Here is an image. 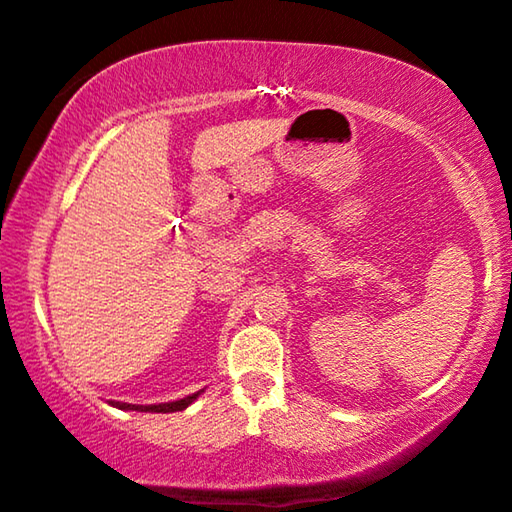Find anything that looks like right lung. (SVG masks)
<instances>
[{
    "label": "right lung",
    "instance_id": "1",
    "mask_svg": "<svg viewBox=\"0 0 512 512\" xmlns=\"http://www.w3.org/2000/svg\"><path fill=\"white\" fill-rule=\"evenodd\" d=\"M201 392H204V390L194 392V394H190V397H183L178 401L150 403V406H139V403H122V401H109V403L115 408H120V410H139V413H176V410H185L187 406H190V403L197 399Z\"/></svg>",
    "mask_w": 512,
    "mask_h": 512
}]
</instances>
